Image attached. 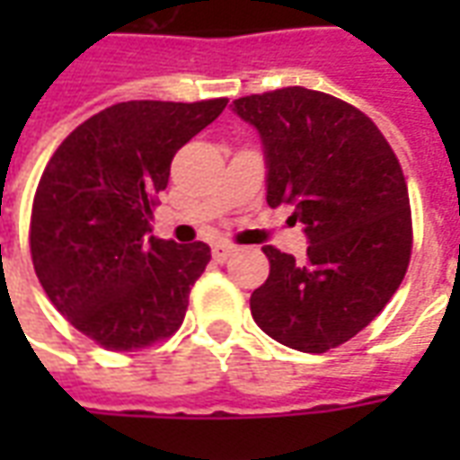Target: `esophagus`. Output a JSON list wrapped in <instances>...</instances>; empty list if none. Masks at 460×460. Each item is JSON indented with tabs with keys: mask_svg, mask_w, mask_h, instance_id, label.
I'll list each match as a JSON object with an SVG mask.
<instances>
[{
	"mask_svg": "<svg viewBox=\"0 0 460 460\" xmlns=\"http://www.w3.org/2000/svg\"><path fill=\"white\" fill-rule=\"evenodd\" d=\"M234 253V246L231 243H214L211 246V256H214V261H226Z\"/></svg>",
	"mask_w": 460,
	"mask_h": 460,
	"instance_id": "esophagus-1",
	"label": "esophagus"
}]
</instances>
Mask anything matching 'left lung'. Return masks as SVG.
<instances>
[{
	"label": "left lung",
	"mask_w": 460,
	"mask_h": 460,
	"mask_svg": "<svg viewBox=\"0 0 460 460\" xmlns=\"http://www.w3.org/2000/svg\"><path fill=\"white\" fill-rule=\"evenodd\" d=\"M256 128L269 207L290 204L308 253L263 246L270 273L251 315L280 345L325 352L382 313L411 256L409 191L375 122L345 101L303 85L234 101Z\"/></svg>",
	"instance_id": "1"
}]
</instances>
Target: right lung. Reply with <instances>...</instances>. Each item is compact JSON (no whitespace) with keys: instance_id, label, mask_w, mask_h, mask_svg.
<instances>
[{"instance_id":"add662e5","label":"right lung","mask_w":460,"mask_h":460,"mask_svg":"<svg viewBox=\"0 0 460 460\" xmlns=\"http://www.w3.org/2000/svg\"><path fill=\"white\" fill-rule=\"evenodd\" d=\"M224 108L226 98L111 105L46 164L29 231L34 270L56 310L105 349H140L184 320L211 251L150 236L152 207L174 152Z\"/></svg>"}]
</instances>
